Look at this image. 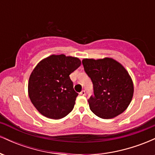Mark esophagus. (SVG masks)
<instances>
[{
  "mask_svg": "<svg viewBox=\"0 0 155 155\" xmlns=\"http://www.w3.org/2000/svg\"><path fill=\"white\" fill-rule=\"evenodd\" d=\"M85 94H86V92H85L84 90H82V91H81V92H80L79 95H82V96H84V95H85Z\"/></svg>",
  "mask_w": 155,
  "mask_h": 155,
  "instance_id": "esophagus-1",
  "label": "esophagus"
}]
</instances>
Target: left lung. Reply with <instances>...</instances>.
Returning a JSON list of instances; mask_svg holds the SVG:
<instances>
[{
	"label": "left lung",
	"instance_id": "1",
	"mask_svg": "<svg viewBox=\"0 0 155 155\" xmlns=\"http://www.w3.org/2000/svg\"><path fill=\"white\" fill-rule=\"evenodd\" d=\"M85 72L93 84L94 95L88 100L90 110L100 118L111 119L128 107L134 87L130 76L117 60L84 59Z\"/></svg>",
	"mask_w": 155,
	"mask_h": 155
}]
</instances>
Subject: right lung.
Listing matches in <instances>:
<instances>
[{"label": "right lung", "mask_w": 155, "mask_h": 155, "mask_svg": "<svg viewBox=\"0 0 155 155\" xmlns=\"http://www.w3.org/2000/svg\"><path fill=\"white\" fill-rule=\"evenodd\" d=\"M80 65L77 58L52 54L33 69L28 81V95L42 115L59 120L72 111L78 93L69 75Z\"/></svg>", "instance_id": "1"}]
</instances>
